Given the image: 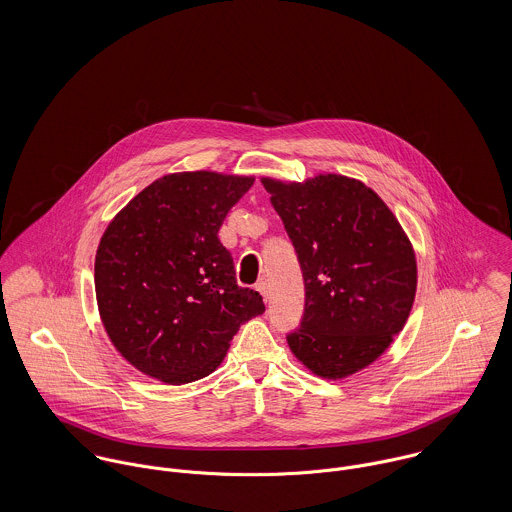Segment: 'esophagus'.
<instances>
[{
    "mask_svg": "<svg viewBox=\"0 0 512 512\" xmlns=\"http://www.w3.org/2000/svg\"><path fill=\"white\" fill-rule=\"evenodd\" d=\"M256 290L262 293V297H264V301H268V284L262 280V282H258L256 284Z\"/></svg>",
    "mask_w": 512,
    "mask_h": 512,
    "instance_id": "esophagus-1",
    "label": "esophagus"
}]
</instances>
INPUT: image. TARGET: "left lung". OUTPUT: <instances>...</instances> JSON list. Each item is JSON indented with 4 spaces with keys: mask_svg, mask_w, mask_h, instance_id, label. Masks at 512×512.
I'll list each match as a JSON object with an SVG mask.
<instances>
[{
    "mask_svg": "<svg viewBox=\"0 0 512 512\" xmlns=\"http://www.w3.org/2000/svg\"><path fill=\"white\" fill-rule=\"evenodd\" d=\"M303 272L305 313L288 335L295 359L339 380L372 365L404 329L418 286L402 224L363 181L319 173L262 177Z\"/></svg>",
    "mask_w": 512,
    "mask_h": 512,
    "instance_id": "left-lung-1",
    "label": "left lung"
}]
</instances>
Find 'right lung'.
<instances>
[{
	"label": "right lung",
	"mask_w": 512,
	"mask_h": 512,
	"mask_svg": "<svg viewBox=\"0 0 512 512\" xmlns=\"http://www.w3.org/2000/svg\"><path fill=\"white\" fill-rule=\"evenodd\" d=\"M252 175L183 171L155 179L106 226L94 260L102 325L116 351L165 384L209 376L240 325L264 313L240 288L219 228Z\"/></svg>",
	"instance_id": "add662e5"
}]
</instances>
